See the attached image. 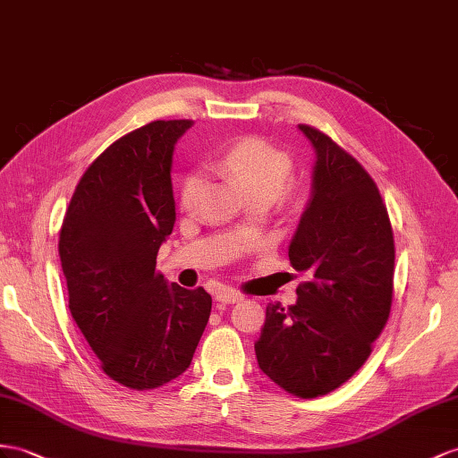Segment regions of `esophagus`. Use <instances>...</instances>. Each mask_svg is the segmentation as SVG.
Listing matches in <instances>:
<instances>
[{"mask_svg": "<svg viewBox=\"0 0 458 458\" xmlns=\"http://www.w3.org/2000/svg\"><path fill=\"white\" fill-rule=\"evenodd\" d=\"M216 300L222 303H236V301L243 300V294H240V292L233 288H222V290H218Z\"/></svg>", "mask_w": 458, "mask_h": 458, "instance_id": "34e87169", "label": "esophagus"}]
</instances>
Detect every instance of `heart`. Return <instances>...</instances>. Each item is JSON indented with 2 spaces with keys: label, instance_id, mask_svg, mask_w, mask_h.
Segmentation results:
<instances>
[{
  "label": "heart",
  "instance_id": "obj_1",
  "mask_svg": "<svg viewBox=\"0 0 458 458\" xmlns=\"http://www.w3.org/2000/svg\"><path fill=\"white\" fill-rule=\"evenodd\" d=\"M220 164L251 197L268 195L276 199L286 190L294 172V160L286 150L255 135L243 137L230 145L222 155ZM205 183L207 180L201 170H193L185 175L180 190L183 210H195L201 205Z\"/></svg>",
  "mask_w": 458,
  "mask_h": 458
}]
</instances>
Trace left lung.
Returning <instances> with one entry per match:
<instances>
[{
	"instance_id": "8db88e82",
	"label": "left lung",
	"mask_w": 458,
	"mask_h": 458,
	"mask_svg": "<svg viewBox=\"0 0 458 458\" xmlns=\"http://www.w3.org/2000/svg\"><path fill=\"white\" fill-rule=\"evenodd\" d=\"M300 129L318 162L288 257L310 280L298 286L296 306L268 303L255 354L280 389L315 398L346 383L385 329L393 306L394 238L368 170L319 129Z\"/></svg>"
}]
</instances>
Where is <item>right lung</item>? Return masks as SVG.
<instances>
[{
	"instance_id": "obj_1",
	"label": "right lung",
	"mask_w": 458,
	"mask_h": 458,
	"mask_svg": "<svg viewBox=\"0 0 458 458\" xmlns=\"http://www.w3.org/2000/svg\"><path fill=\"white\" fill-rule=\"evenodd\" d=\"M191 123L157 120L114 140L79 180L57 243L69 311L102 371L133 391L190 368L213 306L157 271L175 222L172 152Z\"/></svg>"
}]
</instances>
